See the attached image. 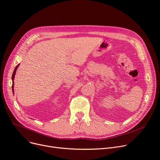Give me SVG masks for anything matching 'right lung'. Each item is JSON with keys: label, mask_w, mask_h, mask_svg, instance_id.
Instances as JSON below:
<instances>
[{"label": "right lung", "mask_w": 160, "mask_h": 160, "mask_svg": "<svg viewBox=\"0 0 160 160\" xmlns=\"http://www.w3.org/2000/svg\"><path fill=\"white\" fill-rule=\"evenodd\" d=\"M19 65H19H18L16 66V67H15V70H14V71H13V75H12V80H13V84H12V89H13V83H14V81H13V80H14V77H15V72H16V70L18 69V66Z\"/></svg>", "instance_id": "add662e5"}]
</instances>
